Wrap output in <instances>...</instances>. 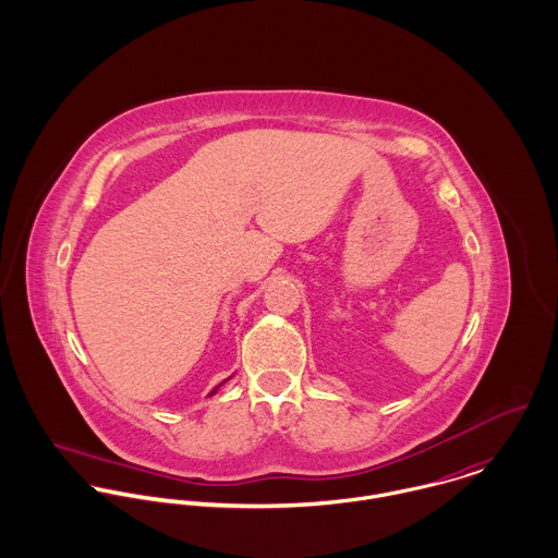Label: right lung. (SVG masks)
I'll return each instance as SVG.
<instances>
[{
	"instance_id": "1",
	"label": "right lung",
	"mask_w": 558,
	"mask_h": 558,
	"mask_svg": "<svg viewBox=\"0 0 558 558\" xmlns=\"http://www.w3.org/2000/svg\"><path fill=\"white\" fill-rule=\"evenodd\" d=\"M223 383H226V380H223ZM223 383H221V385H223ZM221 385H219V387H221ZM219 387H215V389H213V393H210V396H215V393H217V391H219Z\"/></svg>"
}]
</instances>
